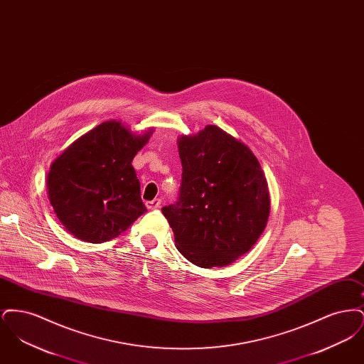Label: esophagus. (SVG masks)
I'll list each match as a JSON object with an SVG mask.
<instances>
[{
    "label": "esophagus",
    "instance_id": "34e87169",
    "mask_svg": "<svg viewBox=\"0 0 364 364\" xmlns=\"http://www.w3.org/2000/svg\"><path fill=\"white\" fill-rule=\"evenodd\" d=\"M146 206H147V208L149 210H156V208H159V206H161V199H153V200H150V202H147L146 203Z\"/></svg>",
    "mask_w": 364,
    "mask_h": 364
}]
</instances>
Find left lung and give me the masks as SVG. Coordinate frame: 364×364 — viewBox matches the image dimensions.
I'll use <instances>...</instances> for the list:
<instances>
[{
	"label": "left lung",
	"instance_id": "left-lung-1",
	"mask_svg": "<svg viewBox=\"0 0 364 364\" xmlns=\"http://www.w3.org/2000/svg\"><path fill=\"white\" fill-rule=\"evenodd\" d=\"M183 173L178 199L162 208L177 250L191 263L226 266L264 230L270 198L257 156L215 125L177 140Z\"/></svg>",
	"mask_w": 364,
	"mask_h": 364
}]
</instances>
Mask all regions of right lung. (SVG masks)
Wrapping results in <instances>:
<instances>
[{
    "mask_svg": "<svg viewBox=\"0 0 364 364\" xmlns=\"http://www.w3.org/2000/svg\"><path fill=\"white\" fill-rule=\"evenodd\" d=\"M151 132L135 135L120 122H105L53 162L49 200L60 223L76 239L109 242L147 211L132 159Z\"/></svg>",
    "mask_w": 364,
    "mask_h": 364,
    "instance_id": "1",
    "label": "right lung"
}]
</instances>
